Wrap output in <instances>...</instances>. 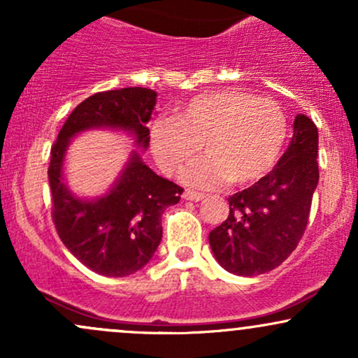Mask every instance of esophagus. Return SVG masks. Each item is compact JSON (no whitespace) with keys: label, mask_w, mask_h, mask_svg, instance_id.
I'll return each instance as SVG.
<instances>
[{"label":"esophagus","mask_w":358,"mask_h":358,"mask_svg":"<svg viewBox=\"0 0 358 358\" xmlns=\"http://www.w3.org/2000/svg\"><path fill=\"white\" fill-rule=\"evenodd\" d=\"M203 193L200 192H193V190H185L183 193V199L185 200H192V202H199V200L203 199Z\"/></svg>","instance_id":"esophagus-1"}]
</instances>
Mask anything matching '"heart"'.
Returning <instances> with one entry per match:
<instances>
[{
    "instance_id": "obj_1",
    "label": "heart",
    "mask_w": 358,
    "mask_h": 358,
    "mask_svg": "<svg viewBox=\"0 0 358 358\" xmlns=\"http://www.w3.org/2000/svg\"><path fill=\"white\" fill-rule=\"evenodd\" d=\"M287 136V119L276 101L241 90L200 94L151 126V151L166 175L183 171L190 187L213 188L227 180L248 185L276 165Z\"/></svg>"
}]
</instances>
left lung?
I'll list each match as a JSON object with an SVG mask.
<instances>
[{
  "label": "left lung",
  "mask_w": 358,
  "mask_h": 358,
  "mask_svg": "<svg viewBox=\"0 0 358 358\" xmlns=\"http://www.w3.org/2000/svg\"><path fill=\"white\" fill-rule=\"evenodd\" d=\"M291 145L278 165L229 199V217L208 234L213 256L229 273L256 276L278 268L306 231L318 185V129L310 117L294 119Z\"/></svg>",
  "instance_id": "left-lung-1"
}]
</instances>
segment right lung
<instances>
[{
	"mask_svg": "<svg viewBox=\"0 0 358 358\" xmlns=\"http://www.w3.org/2000/svg\"><path fill=\"white\" fill-rule=\"evenodd\" d=\"M155 104L156 92L145 87L97 92L72 110L52 145L48 183L57 234L82 264L102 276L124 278L148 264L162 241L163 212L180 202L183 188L156 175L133 153L108 195L80 200L62 178L65 151L71 138L90 127L129 131L136 145L146 148V122Z\"/></svg>",
	"mask_w": 358,
	"mask_h": 358,
	"instance_id": "right-lung-1",
	"label": "right lung"
}]
</instances>
